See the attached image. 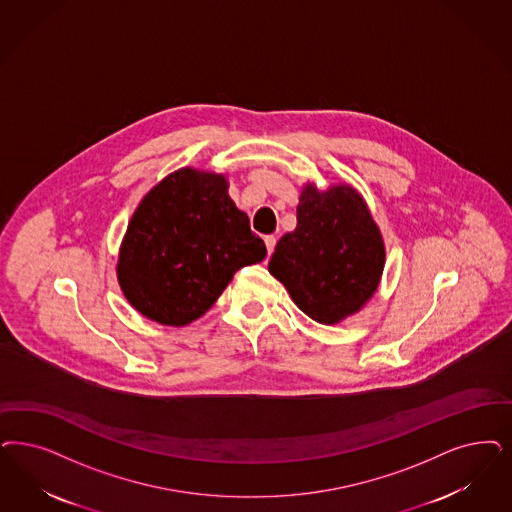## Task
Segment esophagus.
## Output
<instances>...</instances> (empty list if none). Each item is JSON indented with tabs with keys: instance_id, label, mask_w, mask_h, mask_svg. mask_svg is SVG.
<instances>
[{
	"instance_id": "34e87169",
	"label": "esophagus",
	"mask_w": 512,
	"mask_h": 512,
	"mask_svg": "<svg viewBox=\"0 0 512 512\" xmlns=\"http://www.w3.org/2000/svg\"><path fill=\"white\" fill-rule=\"evenodd\" d=\"M265 246L268 255H270L274 251V247H276V236H265Z\"/></svg>"
}]
</instances>
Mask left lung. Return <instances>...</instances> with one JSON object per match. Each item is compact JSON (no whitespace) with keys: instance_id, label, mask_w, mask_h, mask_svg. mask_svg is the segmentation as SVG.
<instances>
[{"instance_id":"1","label":"left lung","mask_w":512,"mask_h":512,"mask_svg":"<svg viewBox=\"0 0 512 512\" xmlns=\"http://www.w3.org/2000/svg\"><path fill=\"white\" fill-rule=\"evenodd\" d=\"M386 265L382 232L363 196L348 183L302 187L297 229L283 234L268 272L308 318L335 325L363 310Z\"/></svg>"}]
</instances>
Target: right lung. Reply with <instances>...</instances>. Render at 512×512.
Wrapping results in <instances>:
<instances>
[{
	"mask_svg": "<svg viewBox=\"0 0 512 512\" xmlns=\"http://www.w3.org/2000/svg\"><path fill=\"white\" fill-rule=\"evenodd\" d=\"M265 242L229 196V179L179 168L141 198L117 261L126 300L143 318L183 327L204 316Z\"/></svg>",
	"mask_w": 512,
	"mask_h": 512,
	"instance_id": "obj_1",
	"label": "right lung"
}]
</instances>
